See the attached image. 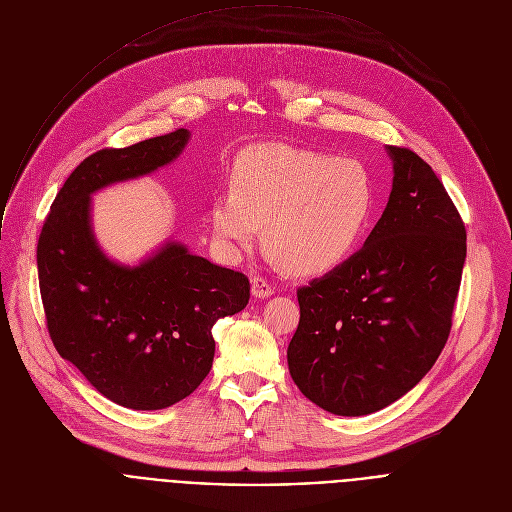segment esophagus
Returning <instances> with one entry per match:
<instances>
[{"mask_svg": "<svg viewBox=\"0 0 512 512\" xmlns=\"http://www.w3.org/2000/svg\"><path fill=\"white\" fill-rule=\"evenodd\" d=\"M251 294H253L255 298H269V296L273 294V285H271L265 277L255 275V277L251 279Z\"/></svg>", "mask_w": 512, "mask_h": 512, "instance_id": "esophagus-1", "label": "esophagus"}]
</instances>
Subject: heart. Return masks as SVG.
<instances>
[{"label":"heart","instance_id":"heart-1","mask_svg":"<svg viewBox=\"0 0 512 512\" xmlns=\"http://www.w3.org/2000/svg\"><path fill=\"white\" fill-rule=\"evenodd\" d=\"M371 210V180L358 162L273 143L237 160L233 190L214 198L210 225L229 253L251 247L263 225L277 261L316 275L352 253Z\"/></svg>","mask_w":512,"mask_h":512}]
</instances>
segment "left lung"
I'll return each mask as SVG.
<instances>
[{
    "label": "left lung",
    "mask_w": 512,
    "mask_h": 512,
    "mask_svg": "<svg viewBox=\"0 0 512 512\" xmlns=\"http://www.w3.org/2000/svg\"><path fill=\"white\" fill-rule=\"evenodd\" d=\"M393 190L364 247L298 289L289 375L334 415H369L411 391L448 342L466 261L464 221L431 166L387 145Z\"/></svg>",
    "instance_id": "1"
}]
</instances>
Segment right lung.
<instances>
[{
  "instance_id": "1",
  "label": "right lung",
  "mask_w": 512,
  "mask_h": 512,
  "mask_svg": "<svg viewBox=\"0 0 512 512\" xmlns=\"http://www.w3.org/2000/svg\"><path fill=\"white\" fill-rule=\"evenodd\" d=\"M188 129L83 160L56 194L38 239V279L62 358L121 407L154 411L206 379L216 320L249 304V279L166 243L135 267L111 261L91 227V194L174 162Z\"/></svg>"
}]
</instances>
